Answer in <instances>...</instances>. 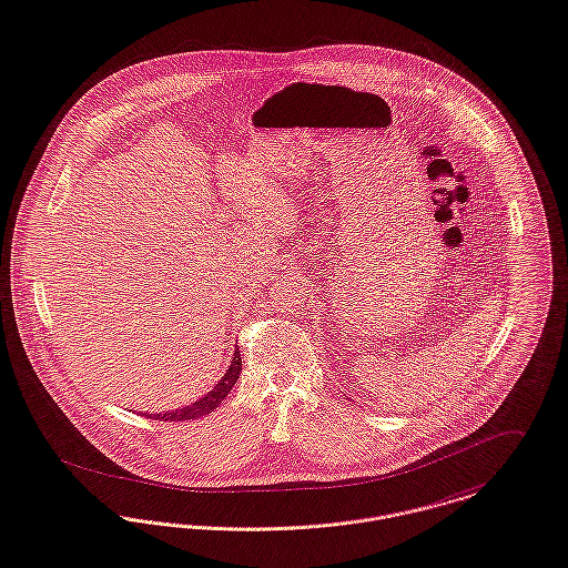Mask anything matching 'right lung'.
Segmentation results:
<instances>
[{
  "label": "right lung",
  "instance_id": "right-lung-1",
  "mask_svg": "<svg viewBox=\"0 0 568 568\" xmlns=\"http://www.w3.org/2000/svg\"><path fill=\"white\" fill-rule=\"evenodd\" d=\"M239 375H241V352L236 349L234 361L227 366L225 375L219 379V384H216L207 395H204L202 399H197L195 404H191L189 408H182V410L150 414V418H160V420H191V418H200V416H204V414H210L227 397V393H230L232 386L236 384ZM145 416H148V413H145Z\"/></svg>",
  "mask_w": 568,
  "mask_h": 568
}]
</instances>
